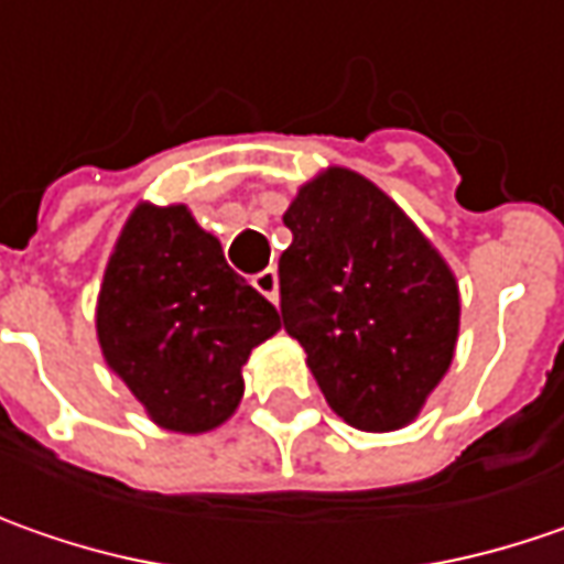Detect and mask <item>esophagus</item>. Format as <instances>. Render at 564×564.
Returning <instances> with one entry per match:
<instances>
[{
  "label": "esophagus",
  "mask_w": 564,
  "mask_h": 564,
  "mask_svg": "<svg viewBox=\"0 0 564 564\" xmlns=\"http://www.w3.org/2000/svg\"><path fill=\"white\" fill-rule=\"evenodd\" d=\"M252 286H256L261 296H268L271 303H278V300H281V293H278V286H281V283H278V271H274V268L258 271L256 278H252Z\"/></svg>",
  "instance_id": "1"
}]
</instances>
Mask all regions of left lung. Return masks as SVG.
Segmentation results:
<instances>
[{
  "label": "left lung",
  "mask_w": 564,
  "mask_h": 564,
  "mask_svg": "<svg viewBox=\"0 0 564 564\" xmlns=\"http://www.w3.org/2000/svg\"><path fill=\"white\" fill-rule=\"evenodd\" d=\"M283 224L293 234L278 264L283 328L328 406L362 432L413 423L457 344L448 261L379 185L344 166L303 185Z\"/></svg>",
  "instance_id": "8db88e82"
}]
</instances>
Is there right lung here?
Masks as SVG:
<instances>
[{
	"instance_id": "1",
	"label": "right lung",
	"mask_w": 564,
	"mask_h": 564,
	"mask_svg": "<svg viewBox=\"0 0 564 564\" xmlns=\"http://www.w3.org/2000/svg\"><path fill=\"white\" fill-rule=\"evenodd\" d=\"M278 330V308L185 205L132 210L100 283L97 340L158 426L198 435L227 423L246 359Z\"/></svg>"
}]
</instances>
